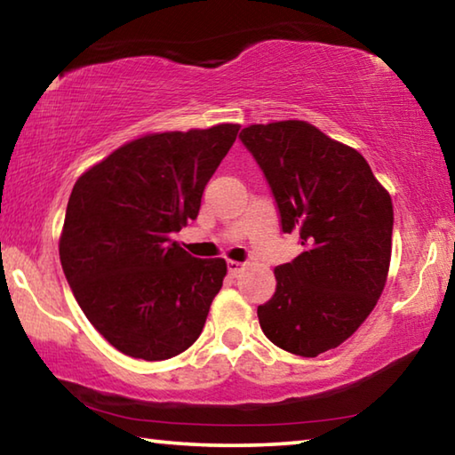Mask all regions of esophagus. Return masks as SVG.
Wrapping results in <instances>:
<instances>
[{
	"label": "esophagus",
	"instance_id": "34e87169",
	"mask_svg": "<svg viewBox=\"0 0 455 455\" xmlns=\"http://www.w3.org/2000/svg\"><path fill=\"white\" fill-rule=\"evenodd\" d=\"M227 267H228V273L233 275V276L241 275V273H243V268H244V265H243V263H238V260H228Z\"/></svg>",
	"mask_w": 455,
	"mask_h": 455
}]
</instances>
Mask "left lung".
Returning <instances> with one entry per match:
<instances>
[{
  "label": "left lung",
  "instance_id": "1",
  "mask_svg": "<svg viewBox=\"0 0 455 455\" xmlns=\"http://www.w3.org/2000/svg\"><path fill=\"white\" fill-rule=\"evenodd\" d=\"M271 187L283 233L303 252L275 268L276 289L257 315L289 353L317 357L355 333L387 281L394 204L357 150L303 120L238 134Z\"/></svg>",
  "mask_w": 455,
  "mask_h": 455
}]
</instances>
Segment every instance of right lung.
<instances>
[{
	"mask_svg": "<svg viewBox=\"0 0 455 455\" xmlns=\"http://www.w3.org/2000/svg\"><path fill=\"white\" fill-rule=\"evenodd\" d=\"M238 128L146 134L76 180L61 268L88 321L124 355L171 359L203 331L227 263L188 255L171 235L198 217Z\"/></svg>",
	"mask_w": 455,
	"mask_h": 455,
	"instance_id": "obj_1",
	"label": "right lung"
}]
</instances>
